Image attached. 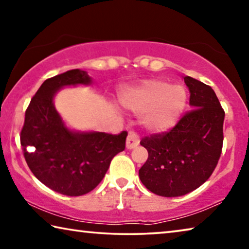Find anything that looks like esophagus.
<instances>
[{"mask_svg":"<svg viewBox=\"0 0 249 249\" xmlns=\"http://www.w3.org/2000/svg\"><path fill=\"white\" fill-rule=\"evenodd\" d=\"M138 145H140V137L136 133L130 132L127 136V140H126V148L133 149Z\"/></svg>","mask_w":249,"mask_h":249,"instance_id":"34e87169","label":"esophagus"}]
</instances>
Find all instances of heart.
Segmentation results:
<instances>
[{
  "instance_id": "obj_1",
  "label": "heart",
  "mask_w": 249,
  "mask_h": 249,
  "mask_svg": "<svg viewBox=\"0 0 249 249\" xmlns=\"http://www.w3.org/2000/svg\"><path fill=\"white\" fill-rule=\"evenodd\" d=\"M125 108L142 114V124L154 133H165L178 123L187 107L188 94L180 84L163 80H145L126 88L120 95Z\"/></svg>"
}]
</instances>
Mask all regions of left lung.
Wrapping results in <instances>:
<instances>
[{
	"label": "left lung",
	"mask_w": 249,
	"mask_h": 249,
	"mask_svg": "<svg viewBox=\"0 0 249 249\" xmlns=\"http://www.w3.org/2000/svg\"><path fill=\"white\" fill-rule=\"evenodd\" d=\"M191 111L167 133L142 138L148 159L140 169L142 184L155 195L175 197L196 190L210 178L222 153L225 113L215 92L184 77Z\"/></svg>",
	"instance_id": "obj_1"
}]
</instances>
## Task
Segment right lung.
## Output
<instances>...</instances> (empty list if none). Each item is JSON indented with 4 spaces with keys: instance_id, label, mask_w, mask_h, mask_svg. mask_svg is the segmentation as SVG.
<instances>
[{
    "instance_id": "add662e5",
    "label": "right lung",
    "mask_w": 249,
    "mask_h": 249,
    "mask_svg": "<svg viewBox=\"0 0 249 249\" xmlns=\"http://www.w3.org/2000/svg\"><path fill=\"white\" fill-rule=\"evenodd\" d=\"M87 71L73 69L41 84L25 113L20 145L29 169L41 183L64 196H79L98 185L115 155L125 149L127 133L112 135L68 128L53 99L65 87L89 86Z\"/></svg>"
}]
</instances>
